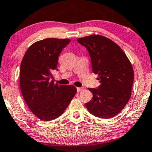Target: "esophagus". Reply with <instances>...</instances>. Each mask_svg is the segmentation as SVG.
Wrapping results in <instances>:
<instances>
[{"instance_id": "34e87169", "label": "esophagus", "mask_w": 152, "mask_h": 152, "mask_svg": "<svg viewBox=\"0 0 152 152\" xmlns=\"http://www.w3.org/2000/svg\"><path fill=\"white\" fill-rule=\"evenodd\" d=\"M76 90H77V92H80L82 90H83V88H80V87H77L76 88Z\"/></svg>"}]
</instances>
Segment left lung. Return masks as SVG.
I'll return each instance as SVG.
<instances>
[{"instance_id":"8db88e82","label":"left lung","mask_w":152,"mask_h":152,"mask_svg":"<svg viewBox=\"0 0 152 152\" xmlns=\"http://www.w3.org/2000/svg\"><path fill=\"white\" fill-rule=\"evenodd\" d=\"M87 49L93 72L101 85L88 88L93 98L86 103L88 112L101 118H111L121 111L131 95L134 72L131 62L116 43L100 35L77 39Z\"/></svg>"}]
</instances>
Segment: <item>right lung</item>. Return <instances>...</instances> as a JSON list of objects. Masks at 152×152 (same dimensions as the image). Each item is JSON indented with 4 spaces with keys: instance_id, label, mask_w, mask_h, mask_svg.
<instances>
[{
    "instance_id": "obj_1",
    "label": "right lung",
    "mask_w": 152,
    "mask_h": 152,
    "mask_svg": "<svg viewBox=\"0 0 152 152\" xmlns=\"http://www.w3.org/2000/svg\"><path fill=\"white\" fill-rule=\"evenodd\" d=\"M69 39L46 38L28 48L20 66V88L26 104L38 118L49 121L63 114L76 93L73 85H59L53 79L58 57Z\"/></svg>"
}]
</instances>
